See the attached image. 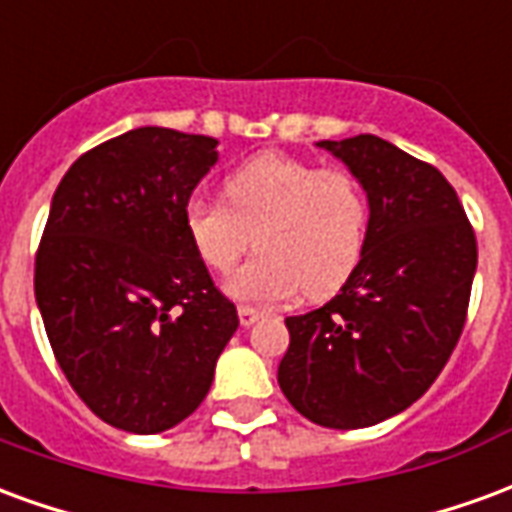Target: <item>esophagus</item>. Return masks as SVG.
<instances>
[{"mask_svg":"<svg viewBox=\"0 0 512 512\" xmlns=\"http://www.w3.org/2000/svg\"><path fill=\"white\" fill-rule=\"evenodd\" d=\"M263 318V312L260 310H252V307H238V321H241V326H252V323H257Z\"/></svg>","mask_w":512,"mask_h":512,"instance_id":"obj_1","label":"esophagus"}]
</instances>
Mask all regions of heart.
Returning a JSON list of instances; mask_svg holds the SVG:
<instances>
[{
    "instance_id": "b5f03b06",
    "label": "heart",
    "mask_w": 512,
    "mask_h": 512,
    "mask_svg": "<svg viewBox=\"0 0 512 512\" xmlns=\"http://www.w3.org/2000/svg\"><path fill=\"white\" fill-rule=\"evenodd\" d=\"M224 200L191 197L183 227L211 271H230L252 246L260 255L227 279L230 296L274 304L329 299L351 279L367 241L370 205L351 169L318 167L285 153H257L224 178Z\"/></svg>"
}]
</instances>
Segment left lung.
<instances>
[{
    "mask_svg": "<svg viewBox=\"0 0 512 512\" xmlns=\"http://www.w3.org/2000/svg\"><path fill=\"white\" fill-rule=\"evenodd\" d=\"M370 202L365 252L343 290L285 321L279 386L323 428L356 430L425 395L466 323L477 238L439 169L381 136L323 139Z\"/></svg>",
    "mask_w": 512,
    "mask_h": 512,
    "instance_id": "8db88e82",
    "label": "left lung"
}]
</instances>
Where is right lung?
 Segmentation results:
<instances>
[{
	"label": "right lung",
	"instance_id": "add662e5",
	"mask_svg": "<svg viewBox=\"0 0 512 512\" xmlns=\"http://www.w3.org/2000/svg\"><path fill=\"white\" fill-rule=\"evenodd\" d=\"M216 139L145 126L87 150L51 200L35 299L57 365L95 417L175 428L211 389L238 329L183 227Z\"/></svg>",
	"mask_w": 512,
	"mask_h": 512
}]
</instances>
